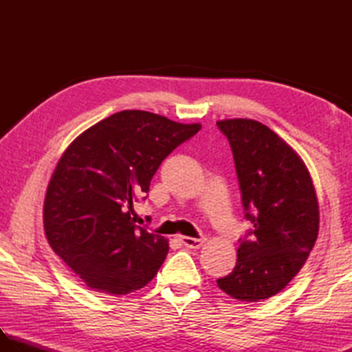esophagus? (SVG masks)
<instances>
[{
  "label": "esophagus",
  "mask_w": 352,
  "mask_h": 352,
  "mask_svg": "<svg viewBox=\"0 0 352 352\" xmlns=\"http://www.w3.org/2000/svg\"><path fill=\"white\" fill-rule=\"evenodd\" d=\"M206 242V237H189V236H183L182 237V243L184 246H188V248H192V250H198L203 246V243Z\"/></svg>",
  "instance_id": "obj_1"
}]
</instances>
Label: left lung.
I'll use <instances>...</instances> for the list:
<instances>
[{
    "label": "left lung",
    "instance_id": "left-lung-1",
    "mask_svg": "<svg viewBox=\"0 0 352 352\" xmlns=\"http://www.w3.org/2000/svg\"><path fill=\"white\" fill-rule=\"evenodd\" d=\"M233 151L245 219L233 271L216 280L243 302L278 294L300 272L315 246L319 206L304 162L278 134L252 119L216 122Z\"/></svg>",
    "mask_w": 352,
    "mask_h": 352
}]
</instances>
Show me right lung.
I'll use <instances>...</instances> for the list:
<instances>
[{"instance_id":"1","label":"right lung","mask_w":352,"mask_h":352,"mask_svg":"<svg viewBox=\"0 0 352 352\" xmlns=\"http://www.w3.org/2000/svg\"><path fill=\"white\" fill-rule=\"evenodd\" d=\"M199 130V124L122 110L66 148L45 197V234L89 287L118 296L154 278L168 241L136 226L133 204L148 193L162 162Z\"/></svg>"}]
</instances>
